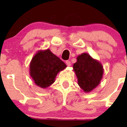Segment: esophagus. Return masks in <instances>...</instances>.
Listing matches in <instances>:
<instances>
[{"instance_id":"34e87169","label":"esophagus","mask_w":127,"mask_h":127,"mask_svg":"<svg viewBox=\"0 0 127 127\" xmlns=\"http://www.w3.org/2000/svg\"><path fill=\"white\" fill-rule=\"evenodd\" d=\"M65 63H66V64H67V66H70V65H71V63H70V61L67 60L66 62H65Z\"/></svg>"}]
</instances>
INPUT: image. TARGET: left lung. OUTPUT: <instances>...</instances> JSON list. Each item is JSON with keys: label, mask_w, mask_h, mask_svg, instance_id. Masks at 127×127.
Instances as JSON below:
<instances>
[{"label": "left lung", "mask_w": 127, "mask_h": 127, "mask_svg": "<svg viewBox=\"0 0 127 127\" xmlns=\"http://www.w3.org/2000/svg\"><path fill=\"white\" fill-rule=\"evenodd\" d=\"M79 86L85 93H90L100 84L103 78V66L88 53L78 55L73 65Z\"/></svg>", "instance_id": "8db88e82"}]
</instances>
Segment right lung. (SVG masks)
Segmentation results:
<instances>
[{"instance_id":"add662e5","label":"right lung","mask_w":127,"mask_h":127,"mask_svg":"<svg viewBox=\"0 0 127 127\" xmlns=\"http://www.w3.org/2000/svg\"><path fill=\"white\" fill-rule=\"evenodd\" d=\"M66 67L49 49L40 50L30 62V75L36 85L45 89L55 82L57 74Z\"/></svg>"}]
</instances>
